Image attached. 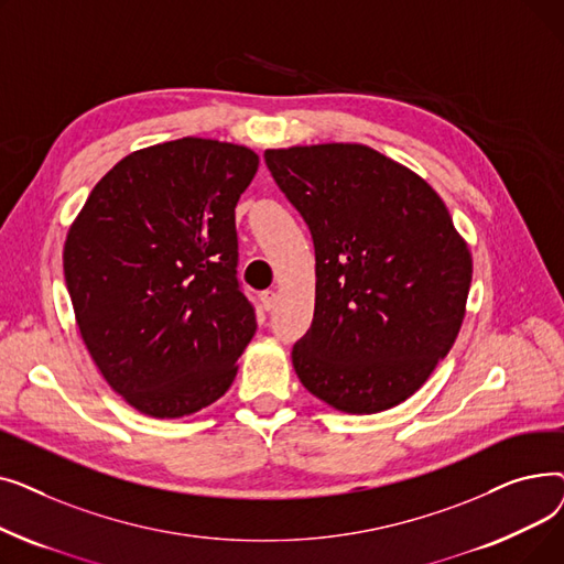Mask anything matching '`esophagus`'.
I'll use <instances>...</instances> for the list:
<instances>
[{"label": "esophagus", "instance_id": "34e87169", "mask_svg": "<svg viewBox=\"0 0 564 564\" xmlns=\"http://www.w3.org/2000/svg\"><path fill=\"white\" fill-rule=\"evenodd\" d=\"M260 302H262L264 311H274V306L279 302V294L274 290H264V292H260Z\"/></svg>", "mask_w": 564, "mask_h": 564}]
</instances>
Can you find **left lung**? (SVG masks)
<instances>
[{
    "label": "left lung",
    "instance_id": "8db88e82",
    "mask_svg": "<svg viewBox=\"0 0 564 564\" xmlns=\"http://www.w3.org/2000/svg\"><path fill=\"white\" fill-rule=\"evenodd\" d=\"M264 162L315 247V311L294 372L345 413L404 402L466 315L473 260L446 203L364 143L270 148Z\"/></svg>",
    "mask_w": 564,
    "mask_h": 564
}]
</instances>
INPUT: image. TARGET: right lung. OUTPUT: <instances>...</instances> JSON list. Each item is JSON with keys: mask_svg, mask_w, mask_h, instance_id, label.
Here are the masks:
<instances>
[{"mask_svg": "<svg viewBox=\"0 0 564 564\" xmlns=\"http://www.w3.org/2000/svg\"><path fill=\"white\" fill-rule=\"evenodd\" d=\"M256 171L247 145H148L102 175L68 230L64 274L82 340L145 416L181 419L219 400L256 334L235 230Z\"/></svg>", "mask_w": 564, "mask_h": 564, "instance_id": "1", "label": "right lung"}]
</instances>
